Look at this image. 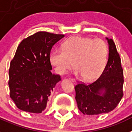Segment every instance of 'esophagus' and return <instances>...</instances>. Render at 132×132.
I'll return each instance as SVG.
<instances>
[{"label": "esophagus", "instance_id": "obj_1", "mask_svg": "<svg viewBox=\"0 0 132 132\" xmlns=\"http://www.w3.org/2000/svg\"><path fill=\"white\" fill-rule=\"evenodd\" d=\"M70 79L73 82V83H76V80L75 79H73V78H70Z\"/></svg>", "mask_w": 132, "mask_h": 132}]
</instances>
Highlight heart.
<instances>
[{
  "mask_svg": "<svg viewBox=\"0 0 132 132\" xmlns=\"http://www.w3.org/2000/svg\"><path fill=\"white\" fill-rule=\"evenodd\" d=\"M107 59L108 47L103 40L76 36L65 41L62 50L56 49L51 53L50 63L56 73L63 75L74 61L77 75L93 80L103 72Z\"/></svg>",
  "mask_w": 132,
  "mask_h": 132,
  "instance_id": "heart-1",
  "label": "heart"
}]
</instances>
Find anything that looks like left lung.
Masks as SVG:
<instances>
[{"instance_id": "8db88e82", "label": "left lung", "mask_w": 132, "mask_h": 132, "mask_svg": "<svg viewBox=\"0 0 132 132\" xmlns=\"http://www.w3.org/2000/svg\"><path fill=\"white\" fill-rule=\"evenodd\" d=\"M109 45L107 63L103 73L90 84H78L75 87L79 110L84 115H94L113 111L123 97V71L121 59L112 39Z\"/></svg>"}]
</instances>
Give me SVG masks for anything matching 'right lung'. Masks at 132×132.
<instances>
[{
	"instance_id": "obj_1",
	"label": "right lung",
	"mask_w": 132,
	"mask_h": 132,
	"mask_svg": "<svg viewBox=\"0 0 132 132\" xmlns=\"http://www.w3.org/2000/svg\"><path fill=\"white\" fill-rule=\"evenodd\" d=\"M65 36L39 31L23 40L10 65V97L18 109L40 113L61 77L51 73L50 54Z\"/></svg>"
}]
</instances>
